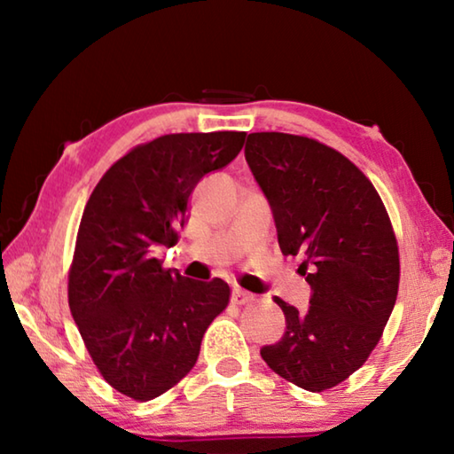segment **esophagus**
Instances as JSON below:
<instances>
[{"label": "esophagus", "mask_w": 454, "mask_h": 454, "mask_svg": "<svg viewBox=\"0 0 454 454\" xmlns=\"http://www.w3.org/2000/svg\"><path fill=\"white\" fill-rule=\"evenodd\" d=\"M252 301H254V294H250V292H246L242 288H234L232 290V302L238 304V306H244V304H250Z\"/></svg>", "instance_id": "esophagus-1"}]
</instances>
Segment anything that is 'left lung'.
I'll use <instances>...</instances> for the list:
<instances>
[{"label":"left lung","instance_id":"left-lung-1","mask_svg":"<svg viewBox=\"0 0 454 454\" xmlns=\"http://www.w3.org/2000/svg\"><path fill=\"white\" fill-rule=\"evenodd\" d=\"M244 153L282 254L302 258L298 270L312 288L306 312L274 296L286 334L260 355L282 379L322 393L356 372L380 340L401 280L395 230L372 182L330 145L256 132Z\"/></svg>","mask_w":454,"mask_h":454}]
</instances>
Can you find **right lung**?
<instances>
[{
  "instance_id": "obj_1",
  "label": "right lung",
  "mask_w": 454,
  "mask_h": 454,
  "mask_svg": "<svg viewBox=\"0 0 454 454\" xmlns=\"http://www.w3.org/2000/svg\"><path fill=\"white\" fill-rule=\"evenodd\" d=\"M246 132L166 134L136 145L96 184L82 214L67 301L104 380L137 403L194 368L230 286L168 270L156 250L178 244L190 196L240 153Z\"/></svg>"
}]
</instances>
